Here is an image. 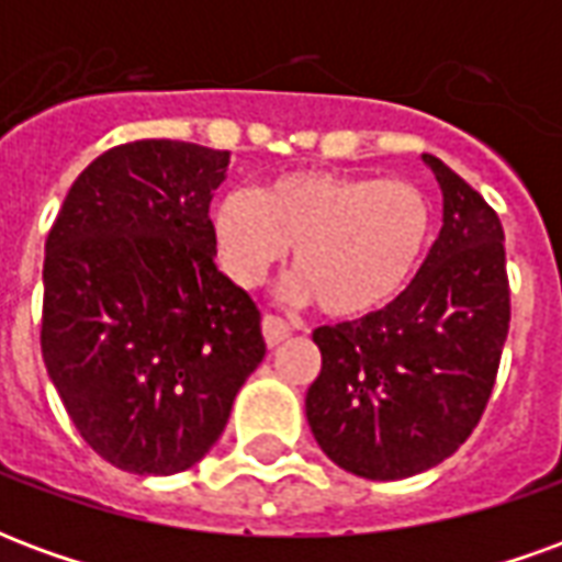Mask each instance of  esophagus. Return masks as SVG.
Instances as JSON below:
<instances>
[{
    "label": "esophagus",
    "mask_w": 562,
    "mask_h": 562,
    "mask_svg": "<svg viewBox=\"0 0 562 562\" xmlns=\"http://www.w3.org/2000/svg\"><path fill=\"white\" fill-rule=\"evenodd\" d=\"M261 330H265V340H268L270 349L292 337V325H289V322H282L280 316H270V313L261 318Z\"/></svg>",
    "instance_id": "1"
}]
</instances>
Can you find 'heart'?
<instances>
[{
    "label": "heart",
    "instance_id": "heart-1",
    "mask_svg": "<svg viewBox=\"0 0 562 562\" xmlns=\"http://www.w3.org/2000/svg\"><path fill=\"white\" fill-rule=\"evenodd\" d=\"M430 228L427 198L406 180L358 171L282 173L213 207L210 234L237 285L265 282L292 249L294 301L328 318H364L406 289Z\"/></svg>",
    "mask_w": 562,
    "mask_h": 562
}]
</instances>
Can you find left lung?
<instances>
[{
	"label": "left lung",
	"mask_w": 562,
	"mask_h": 562,
	"mask_svg": "<svg viewBox=\"0 0 562 562\" xmlns=\"http://www.w3.org/2000/svg\"><path fill=\"white\" fill-rule=\"evenodd\" d=\"M424 161L442 189V232L422 270L385 310L313 334L310 430L337 467L376 482L430 470L470 439L512 318L496 210L446 161Z\"/></svg>",
	"instance_id": "8db88e82"
}]
</instances>
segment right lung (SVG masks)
Returning <instances> with one entry per match:
<instances>
[{
  "instance_id": "1",
  "label": "right lung",
  "mask_w": 562,
  "mask_h": 562,
  "mask_svg": "<svg viewBox=\"0 0 562 562\" xmlns=\"http://www.w3.org/2000/svg\"><path fill=\"white\" fill-rule=\"evenodd\" d=\"M228 149L147 138L83 168L44 244L42 355L83 442L171 475L207 454L265 358L256 301L216 268Z\"/></svg>"
}]
</instances>
